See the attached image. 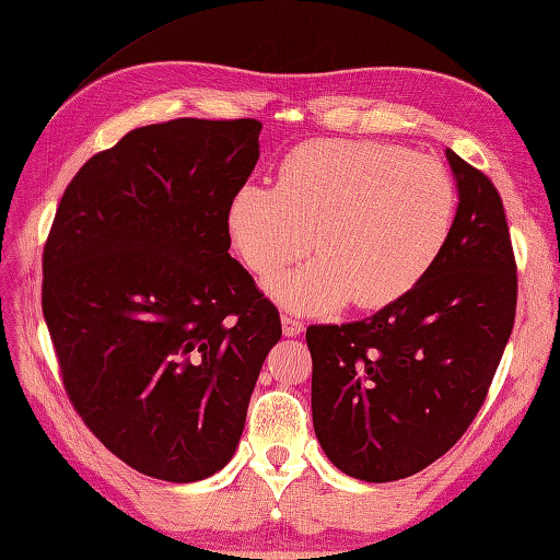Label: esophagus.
<instances>
[{"mask_svg":"<svg viewBox=\"0 0 560 560\" xmlns=\"http://www.w3.org/2000/svg\"><path fill=\"white\" fill-rule=\"evenodd\" d=\"M280 322H282V334L288 336V338L300 336L302 330H304V324L300 322V318L292 316V314H288V312H284V314L280 316Z\"/></svg>","mask_w":560,"mask_h":560,"instance_id":"esophagus-1","label":"esophagus"}]
</instances>
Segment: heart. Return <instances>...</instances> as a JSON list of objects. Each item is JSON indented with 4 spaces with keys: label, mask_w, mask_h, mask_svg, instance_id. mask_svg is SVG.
I'll list each match as a JSON object with an SVG mask.
<instances>
[{
    "label": "heart",
    "mask_w": 560,
    "mask_h": 560,
    "mask_svg": "<svg viewBox=\"0 0 560 560\" xmlns=\"http://www.w3.org/2000/svg\"><path fill=\"white\" fill-rule=\"evenodd\" d=\"M456 188L447 166L368 140L300 144L276 186L244 184L226 205L236 254L258 278L314 248L310 264L266 284L296 314L401 300L435 266L452 232Z\"/></svg>",
    "instance_id": "b5f03b06"
}]
</instances>
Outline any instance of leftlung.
Wrapping results in <instances>:
<instances>
[{
    "label": "left lung",
    "instance_id": "8db88e82",
    "mask_svg": "<svg viewBox=\"0 0 560 560\" xmlns=\"http://www.w3.org/2000/svg\"><path fill=\"white\" fill-rule=\"evenodd\" d=\"M444 154L459 205L428 276L370 318L306 328L316 440L330 464L368 483L413 476L454 447L515 324L503 200L486 174Z\"/></svg>",
    "mask_w": 560,
    "mask_h": 560
}]
</instances>
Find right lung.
<instances>
[{
	"instance_id": "1",
	"label": "right lung",
	"mask_w": 560,
	"mask_h": 560,
	"mask_svg": "<svg viewBox=\"0 0 560 560\" xmlns=\"http://www.w3.org/2000/svg\"><path fill=\"white\" fill-rule=\"evenodd\" d=\"M260 128L178 118L128 132L77 171L45 242L65 392L118 459L162 481L224 469L282 336L226 230Z\"/></svg>"
}]
</instances>
